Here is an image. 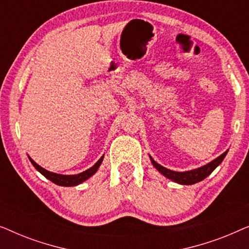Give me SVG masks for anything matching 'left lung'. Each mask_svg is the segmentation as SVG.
I'll return each instance as SVG.
<instances>
[{
	"instance_id": "obj_1",
	"label": "left lung",
	"mask_w": 249,
	"mask_h": 249,
	"mask_svg": "<svg viewBox=\"0 0 249 249\" xmlns=\"http://www.w3.org/2000/svg\"><path fill=\"white\" fill-rule=\"evenodd\" d=\"M227 153L228 151L224 152L222 155L219 156V158L213 160L212 162H210L209 164L202 166V168L192 170V171H186V172H176V171H172V170L166 169L164 166L160 165L159 163H156L152 158H151V161L153 163V165H154L163 176H165L166 178L171 179L173 181L178 183H181V185H193V183L202 181V180L205 179L207 176H210L211 173L215 170L216 166L223 161V159L226 158Z\"/></svg>"
}]
</instances>
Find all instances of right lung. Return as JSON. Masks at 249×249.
<instances>
[{"label": "right lung", "instance_id": "right-lung-1", "mask_svg": "<svg viewBox=\"0 0 249 249\" xmlns=\"http://www.w3.org/2000/svg\"><path fill=\"white\" fill-rule=\"evenodd\" d=\"M103 158L104 156H102V158L98 160V161L95 163V164L91 166L90 169H88V170H86V171L78 173V175H73V176H64V175H57V173L50 172V171H47V170L43 169L42 166H39L38 164H37L34 160H32V158H29V160H30V162H32V164L35 166L37 171H39L40 173H42L45 178H47L49 180H51V181L56 183V185H59V186L71 187V186L79 185V183L85 181V180L90 178V177L97 171L98 166L101 165L102 161H103Z\"/></svg>", "mask_w": 249, "mask_h": 249}]
</instances>
